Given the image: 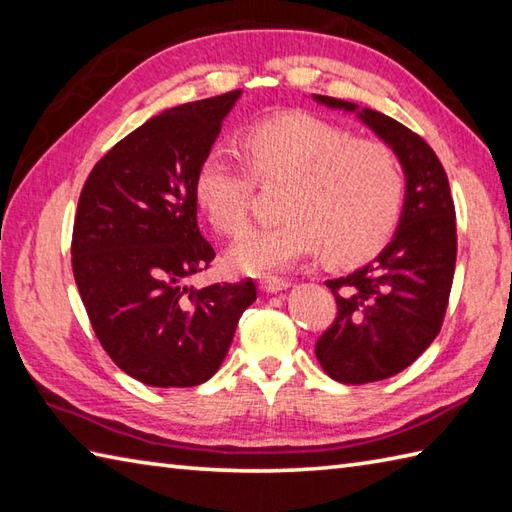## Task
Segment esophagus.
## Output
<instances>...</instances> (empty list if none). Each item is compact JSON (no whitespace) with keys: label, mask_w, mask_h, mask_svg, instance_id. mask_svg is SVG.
I'll use <instances>...</instances> for the list:
<instances>
[{"label":"esophagus","mask_w":512,"mask_h":512,"mask_svg":"<svg viewBox=\"0 0 512 512\" xmlns=\"http://www.w3.org/2000/svg\"><path fill=\"white\" fill-rule=\"evenodd\" d=\"M289 285L291 282L287 278H278V276H267L260 280V289H263L265 293H280V291H285Z\"/></svg>","instance_id":"1"}]
</instances>
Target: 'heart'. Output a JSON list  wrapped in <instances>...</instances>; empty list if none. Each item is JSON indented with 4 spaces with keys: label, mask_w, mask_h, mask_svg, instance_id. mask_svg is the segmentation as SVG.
Here are the masks:
<instances>
[{
    "label": "heart",
    "mask_w": 512,
    "mask_h": 512,
    "mask_svg": "<svg viewBox=\"0 0 512 512\" xmlns=\"http://www.w3.org/2000/svg\"><path fill=\"white\" fill-rule=\"evenodd\" d=\"M241 160L212 149L195 173V201L214 230L238 236L249 223L258 184H285L280 221L247 234L230 252L245 274L289 267L317 249L333 263H357L388 241L403 208L399 157L379 140H355L348 129L313 113H282L249 127Z\"/></svg>",
    "instance_id": "heart-1"
}]
</instances>
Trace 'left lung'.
Wrapping results in <instances>:
<instances>
[{
  "instance_id": "1",
  "label": "left lung",
  "mask_w": 512,
  "mask_h": 512,
  "mask_svg": "<svg viewBox=\"0 0 512 512\" xmlns=\"http://www.w3.org/2000/svg\"><path fill=\"white\" fill-rule=\"evenodd\" d=\"M313 98L357 113L399 157L405 201L399 227L383 252L348 276L326 280L337 315L315 344L328 377L361 385L394 377L440 333L456 269V208L449 179L431 146L374 109L331 96Z\"/></svg>"
}]
</instances>
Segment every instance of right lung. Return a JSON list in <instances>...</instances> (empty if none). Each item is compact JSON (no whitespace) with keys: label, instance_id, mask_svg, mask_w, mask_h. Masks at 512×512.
<instances>
[{"label":"right lung","instance_id":"right-lung-1","mask_svg":"<svg viewBox=\"0 0 512 512\" xmlns=\"http://www.w3.org/2000/svg\"><path fill=\"white\" fill-rule=\"evenodd\" d=\"M241 89L146 120L102 157L78 199L72 267L94 333L120 370L192 388L223 363L254 280L203 289L212 245L197 225L195 173Z\"/></svg>","mask_w":512,"mask_h":512}]
</instances>
